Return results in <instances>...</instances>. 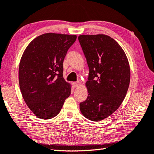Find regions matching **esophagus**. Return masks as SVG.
Returning <instances> with one entry per match:
<instances>
[{"mask_svg": "<svg viewBox=\"0 0 154 154\" xmlns=\"http://www.w3.org/2000/svg\"><path fill=\"white\" fill-rule=\"evenodd\" d=\"M73 87H78L79 85V84H80V82L79 81H77V82H73Z\"/></svg>", "mask_w": 154, "mask_h": 154, "instance_id": "esophagus-1", "label": "esophagus"}]
</instances>
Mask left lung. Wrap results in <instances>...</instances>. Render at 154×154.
<instances>
[{"mask_svg": "<svg viewBox=\"0 0 154 154\" xmlns=\"http://www.w3.org/2000/svg\"><path fill=\"white\" fill-rule=\"evenodd\" d=\"M89 69L85 85L88 96L80 103L84 117L93 122L110 116L121 105L130 81V67L124 51L109 36L79 35Z\"/></svg>", "mask_w": 154, "mask_h": 154, "instance_id": "8db88e82", "label": "left lung"}]
</instances>
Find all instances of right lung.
<instances>
[{
  "label": "right lung",
  "mask_w": 154,
  "mask_h": 154,
  "mask_svg": "<svg viewBox=\"0 0 154 154\" xmlns=\"http://www.w3.org/2000/svg\"><path fill=\"white\" fill-rule=\"evenodd\" d=\"M77 35L45 33L29 44L20 59L19 81L24 101L37 117L49 119L59 114L71 94L63 77V63Z\"/></svg>",
  "instance_id": "1"
}]
</instances>
